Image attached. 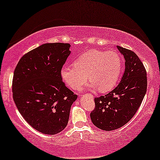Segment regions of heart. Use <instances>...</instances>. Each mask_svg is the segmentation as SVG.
<instances>
[{
    "instance_id": "1",
    "label": "heart",
    "mask_w": 160,
    "mask_h": 160,
    "mask_svg": "<svg viewBox=\"0 0 160 160\" xmlns=\"http://www.w3.org/2000/svg\"><path fill=\"white\" fill-rule=\"evenodd\" d=\"M122 69V60L118 52L92 49L79 57L74 66L64 65L60 74L62 80L74 90L80 89L88 79L91 89L106 92L116 86Z\"/></svg>"
}]
</instances>
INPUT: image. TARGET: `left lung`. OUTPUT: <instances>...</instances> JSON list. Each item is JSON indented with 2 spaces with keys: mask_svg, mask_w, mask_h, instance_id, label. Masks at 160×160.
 Here are the masks:
<instances>
[{
  "mask_svg": "<svg viewBox=\"0 0 160 160\" xmlns=\"http://www.w3.org/2000/svg\"><path fill=\"white\" fill-rule=\"evenodd\" d=\"M125 58V71L120 83L104 96L95 98L90 117L96 127L112 131L123 126L140 107L147 92V72L133 51L117 46Z\"/></svg>",
  "mask_w": 160,
  "mask_h": 160,
  "instance_id": "left-lung-1",
  "label": "left lung"
}]
</instances>
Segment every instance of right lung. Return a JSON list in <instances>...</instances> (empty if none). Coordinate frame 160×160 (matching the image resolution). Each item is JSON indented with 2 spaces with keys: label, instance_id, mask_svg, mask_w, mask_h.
Returning a JSON list of instances; mask_svg holds the SVG:
<instances>
[{
  "label": "right lung",
  "instance_id": "add662e5",
  "mask_svg": "<svg viewBox=\"0 0 160 160\" xmlns=\"http://www.w3.org/2000/svg\"><path fill=\"white\" fill-rule=\"evenodd\" d=\"M68 43H44L22 57L12 79V96L25 121L46 135L67 126L70 110L78 98L66 87L61 69L69 56Z\"/></svg>",
  "mask_w": 160,
  "mask_h": 160
}]
</instances>
